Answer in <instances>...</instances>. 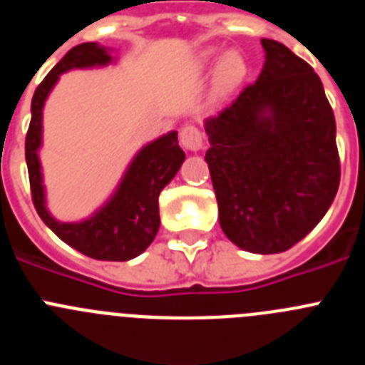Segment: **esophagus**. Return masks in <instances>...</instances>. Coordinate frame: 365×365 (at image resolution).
I'll list each match as a JSON object with an SVG mask.
<instances>
[{
	"label": "esophagus",
	"mask_w": 365,
	"mask_h": 365,
	"mask_svg": "<svg viewBox=\"0 0 365 365\" xmlns=\"http://www.w3.org/2000/svg\"><path fill=\"white\" fill-rule=\"evenodd\" d=\"M179 140L180 146L190 151H199L202 148V133L197 125L193 124L182 125V130L179 133Z\"/></svg>",
	"instance_id": "34e87169"
}]
</instances>
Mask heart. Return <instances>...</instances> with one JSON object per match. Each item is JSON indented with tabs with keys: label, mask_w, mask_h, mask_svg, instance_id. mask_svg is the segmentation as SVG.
<instances>
[{
	"label": "heart",
	"mask_w": 365,
	"mask_h": 365,
	"mask_svg": "<svg viewBox=\"0 0 365 365\" xmlns=\"http://www.w3.org/2000/svg\"><path fill=\"white\" fill-rule=\"evenodd\" d=\"M245 67L243 58L235 53H228L227 56L222 58L221 63H219L217 71V89L221 93L232 91L234 87H237L241 83L245 76Z\"/></svg>",
	"instance_id": "1"
}]
</instances>
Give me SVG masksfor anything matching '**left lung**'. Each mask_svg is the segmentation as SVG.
<instances>
[{
	"mask_svg": "<svg viewBox=\"0 0 365 365\" xmlns=\"http://www.w3.org/2000/svg\"><path fill=\"white\" fill-rule=\"evenodd\" d=\"M265 66L228 108L206 118L205 160L228 240L285 252L322 221L340 185L336 122L320 76L276 40Z\"/></svg>",
	"mask_w": 365,
	"mask_h": 365,
	"instance_id": "8db88e82",
	"label": "left lung"
}]
</instances>
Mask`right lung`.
<instances>
[{
    "mask_svg": "<svg viewBox=\"0 0 365 365\" xmlns=\"http://www.w3.org/2000/svg\"><path fill=\"white\" fill-rule=\"evenodd\" d=\"M108 47L96 41L80 43L53 67L36 87L31 104V124L25 137V160L29 168L32 202L41 221L78 252L100 261H128L143 254L159 232V193L175 177L185 160L177 131H170L135 155L113 197L91 217L80 222H60L45 206L41 166V111L60 74L82 67L111 63Z\"/></svg>",
    "mask_w": 365,
    "mask_h": 365,
    "instance_id": "1",
    "label": "right lung"
}]
</instances>
